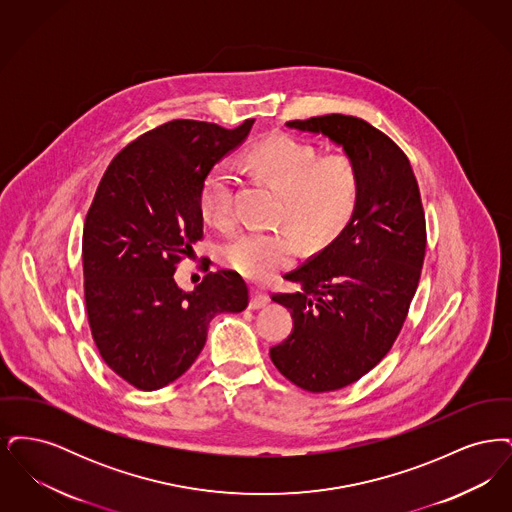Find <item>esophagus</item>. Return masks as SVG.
<instances>
[{"mask_svg":"<svg viewBox=\"0 0 512 512\" xmlns=\"http://www.w3.org/2000/svg\"><path fill=\"white\" fill-rule=\"evenodd\" d=\"M268 292L263 288V286H251V303H249V307L251 309H261V307H265L268 303Z\"/></svg>","mask_w":512,"mask_h":512,"instance_id":"obj_1","label":"esophagus"}]
</instances>
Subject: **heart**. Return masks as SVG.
Instances as JSON below:
<instances>
[{"label":"heart","instance_id":"1","mask_svg":"<svg viewBox=\"0 0 512 512\" xmlns=\"http://www.w3.org/2000/svg\"><path fill=\"white\" fill-rule=\"evenodd\" d=\"M247 163L282 192L276 220L292 227L311 247L338 234L361 203L363 171L349 153L320 155L311 142L272 136L249 149ZM236 188L238 176L226 159L217 161L201 182V211L222 230L238 222ZM291 231L242 232L220 247V263L245 278L265 280L295 259L299 244Z\"/></svg>","mask_w":512,"mask_h":512}]
</instances>
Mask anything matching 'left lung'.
<instances>
[{
  "instance_id": "obj_1",
  "label": "left lung",
  "mask_w": 512,
  "mask_h": 512,
  "mask_svg": "<svg viewBox=\"0 0 512 512\" xmlns=\"http://www.w3.org/2000/svg\"><path fill=\"white\" fill-rule=\"evenodd\" d=\"M322 132L353 155L363 195L347 226L286 274L295 293H272L292 311V334L270 347L274 366L301 390H341L378 365L397 340L426 253V217L403 149L353 115L288 121Z\"/></svg>"
}]
</instances>
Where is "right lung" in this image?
Returning a JSON list of instances; mask_svg holds the SVG:
<instances>
[{
  "mask_svg": "<svg viewBox=\"0 0 512 512\" xmlns=\"http://www.w3.org/2000/svg\"><path fill=\"white\" fill-rule=\"evenodd\" d=\"M255 119L159 124L113 157L84 220V299L101 359L124 382L153 391L194 365L217 313H240L249 290L236 270L207 272L194 292L174 282L203 240L201 182Z\"/></svg>",
  "mask_w": 512,
  "mask_h": 512,
  "instance_id": "add662e5",
  "label": "right lung"
}]
</instances>
